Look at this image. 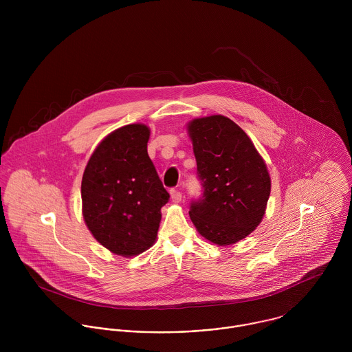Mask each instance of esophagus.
<instances>
[{
  "mask_svg": "<svg viewBox=\"0 0 352 352\" xmlns=\"http://www.w3.org/2000/svg\"><path fill=\"white\" fill-rule=\"evenodd\" d=\"M182 198H183V195H182L180 191H177V190H172V191H170V199H172L173 203L182 201Z\"/></svg>",
  "mask_w": 352,
  "mask_h": 352,
  "instance_id": "obj_1",
  "label": "esophagus"
}]
</instances>
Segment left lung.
<instances>
[{"label":"left lung","instance_id":"8db88e82","mask_svg":"<svg viewBox=\"0 0 352 352\" xmlns=\"http://www.w3.org/2000/svg\"><path fill=\"white\" fill-rule=\"evenodd\" d=\"M203 187L190 217L206 240L232 245L261 222L271 192L267 165L245 131L222 115L188 123Z\"/></svg>","mask_w":352,"mask_h":352}]
</instances>
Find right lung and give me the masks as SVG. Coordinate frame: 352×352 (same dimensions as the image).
I'll return each mask as SVG.
<instances>
[{
  "mask_svg": "<svg viewBox=\"0 0 352 352\" xmlns=\"http://www.w3.org/2000/svg\"><path fill=\"white\" fill-rule=\"evenodd\" d=\"M151 130L135 123L108 134L82 175V215L107 250L135 256L157 239L161 207L169 201L148 154Z\"/></svg>",
  "mask_w": 352,
  "mask_h": 352,
  "instance_id": "obj_1",
  "label": "right lung"
}]
</instances>
